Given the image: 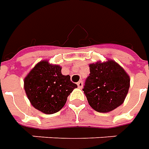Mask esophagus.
<instances>
[{
    "instance_id": "esophagus-1",
    "label": "esophagus",
    "mask_w": 149,
    "mask_h": 149,
    "mask_svg": "<svg viewBox=\"0 0 149 149\" xmlns=\"http://www.w3.org/2000/svg\"><path fill=\"white\" fill-rule=\"evenodd\" d=\"M83 85H84V83H83V81H80L77 82V86L78 88H83Z\"/></svg>"
}]
</instances>
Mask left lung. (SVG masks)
I'll list each match as a JSON object with an SVG mask.
<instances>
[{"instance_id": "8db88e82", "label": "left lung", "mask_w": 149, "mask_h": 149, "mask_svg": "<svg viewBox=\"0 0 149 149\" xmlns=\"http://www.w3.org/2000/svg\"><path fill=\"white\" fill-rule=\"evenodd\" d=\"M89 69L83 91L94 110L109 112L124 103L130 86V78L121 66L108 60L90 64Z\"/></svg>"}]
</instances>
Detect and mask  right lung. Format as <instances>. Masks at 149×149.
Returning <instances> with one entry per match:
<instances>
[{
    "mask_svg": "<svg viewBox=\"0 0 149 149\" xmlns=\"http://www.w3.org/2000/svg\"><path fill=\"white\" fill-rule=\"evenodd\" d=\"M24 88L31 104L45 114L57 112L65 106L67 98L77 85L70 76L61 73V67L41 61L24 80Z\"/></svg>",
    "mask_w": 149,
    "mask_h": 149,
    "instance_id": "1",
    "label": "right lung"
}]
</instances>
